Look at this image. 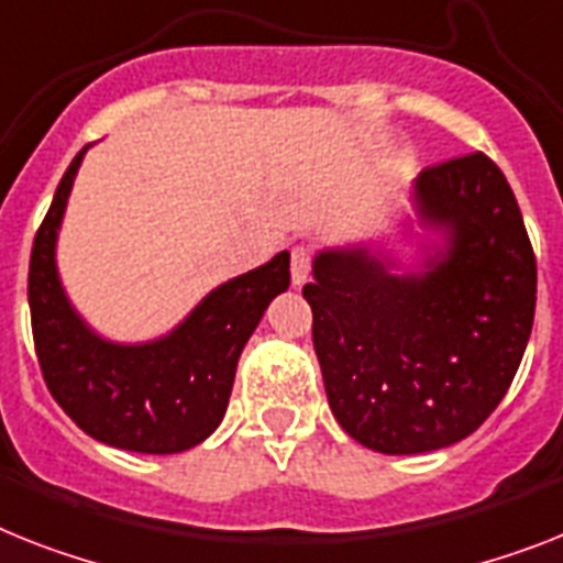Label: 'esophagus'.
I'll use <instances>...</instances> for the list:
<instances>
[{"mask_svg":"<svg viewBox=\"0 0 563 563\" xmlns=\"http://www.w3.org/2000/svg\"><path fill=\"white\" fill-rule=\"evenodd\" d=\"M290 276L292 285H305L310 276V247L299 244L290 250Z\"/></svg>","mask_w":563,"mask_h":563,"instance_id":"1","label":"esophagus"}]
</instances>
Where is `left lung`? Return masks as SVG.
I'll return each instance as SVG.
<instances>
[{"label":"left lung","instance_id":"obj_1","mask_svg":"<svg viewBox=\"0 0 563 563\" xmlns=\"http://www.w3.org/2000/svg\"><path fill=\"white\" fill-rule=\"evenodd\" d=\"M411 203L426 230L415 267L371 244L328 247L301 290L333 417L383 454L468 438L512 385L536 319V253L489 157L422 169Z\"/></svg>","mask_w":563,"mask_h":563}]
</instances>
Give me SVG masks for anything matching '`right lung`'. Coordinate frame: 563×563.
<instances>
[{
  "mask_svg": "<svg viewBox=\"0 0 563 563\" xmlns=\"http://www.w3.org/2000/svg\"><path fill=\"white\" fill-rule=\"evenodd\" d=\"M86 152L65 169L31 250L27 305L42 376L88 438L125 452H187L224 420L241 351L290 287V253L209 290L164 336L111 342L74 310L57 271V235Z\"/></svg>",
  "mask_w": 563,
  "mask_h": 563,
  "instance_id": "obj_1",
  "label": "right lung"
}]
</instances>
